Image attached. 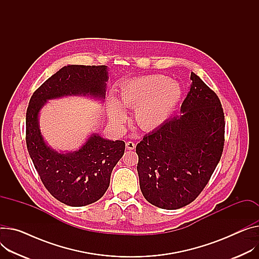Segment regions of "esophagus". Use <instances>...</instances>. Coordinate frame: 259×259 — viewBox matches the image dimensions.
Listing matches in <instances>:
<instances>
[{"label": "esophagus", "instance_id": "1", "mask_svg": "<svg viewBox=\"0 0 259 259\" xmlns=\"http://www.w3.org/2000/svg\"><path fill=\"white\" fill-rule=\"evenodd\" d=\"M125 145H126V149H128V150H134L136 147V144L133 141H127Z\"/></svg>", "mask_w": 259, "mask_h": 259}]
</instances>
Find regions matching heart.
I'll return each mask as SVG.
<instances>
[{
	"mask_svg": "<svg viewBox=\"0 0 259 259\" xmlns=\"http://www.w3.org/2000/svg\"><path fill=\"white\" fill-rule=\"evenodd\" d=\"M181 97L180 84L160 74L135 79L120 91L122 105L136 109V122L142 130L162 125L175 110ZM111 119L118 125L125 121V112L116 101H111Z\"/></svg>",
	"mask_w": 259,
	"mask_h": 259,
	"instance_id": "1",
	"label": "heart"
}]
</instances>
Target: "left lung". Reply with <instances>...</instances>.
<instances>
[{"mask_svg": "<svg viewBox=\"0 0 259 259\" xmlns=\"http://www.w3.org/2000/svg\"><path fill=\"white\" fill-rule=\"evenodd\" d=\"M180 116L138 143L137 166L146 200L160 208L184 207L202 192L222 156L224 112L218 95L194 72Z\"/></svg>", "mask_w": 259, "mask_h": 259, "instance_id": "1", "label": "left lung"}]
</instances>
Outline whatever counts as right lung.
<instances>
[{"instance_id":"right-lung-1","label":"right lung","mask_w":259,"mask_h":259,"mask_svg":"<svg viewBox=\"0 0 259 259\" xmlns=\"http://www.w3.org/2000/svg\"><path fill=\"white\" fill-rule=\"evenodd\" d=\"M108 78L106 65L64 66L33 93L27 109L26 142L34 167L52 196L69 206L91 204L104 196L125 143L92 134L78 150L59 153L44 140L38 124L39 111L49 99L66 95L105 99Z\"/></svg>"}]
</instances>
